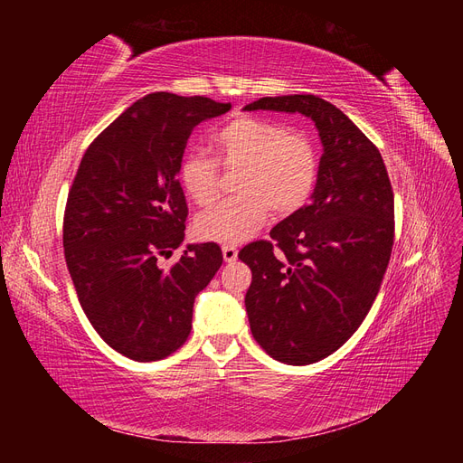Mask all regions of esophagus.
I'll list each match as a JSON object with an SVG mask.
<instances>
[{
    "instance_id": "obj_1",
    "label": "esophagus",
    "mask_w": 463,
    "mask_h": 463,
    "mask_svg": "<svg viewBox=\"0 0 463 463\" xmlns=\"http://www.w3.org/2000/svg\"><path fill=\"white\" fill-rule=\"evenodd\" d=\"M222 255H223V260H226V262H233L237 259L235 245H223L222 247Z\"/></svg>"
}]
</instances>
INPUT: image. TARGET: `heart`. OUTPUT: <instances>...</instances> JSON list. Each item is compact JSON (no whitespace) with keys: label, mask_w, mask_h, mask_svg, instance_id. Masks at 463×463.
Listing matches in <instances>:
<instances>
[{"label":"heart","mask_w":463,"mask_h":463,"mask_svg":"<svg viewBox=\"0 0 463 463\" xmlns=\"http://www.w3.org/2000/svg\"><path fill=\"white\" fill-rule=\"evenodd\" d=\"M213 145L218 162L237 170V194L194 218V235L204 241L241 243L253 237L272 214H293L317 185L318 152L305 133L284 123L241 116L220 128ZM201 150L187 152L179 164V184L197 204L218 194L220 165Z\"/></svg>","instance_id":"heart-1"}]
</instances>
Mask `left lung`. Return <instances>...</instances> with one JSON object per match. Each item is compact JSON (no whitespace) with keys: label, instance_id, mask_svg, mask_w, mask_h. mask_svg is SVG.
<instances>
[{"label":"left lung","instance_id":"left-lung-1","mask_svg":"<svg viewBox=\"0 0 463 463\" xmlns=\"http://www.w3.org/2000/svg\"><path fill=\"white\" fill-rule=\"evenodd\" d=\"M245 111L313 119L322 143L311 203L240 259L253 272L250 332L266 354L311 365L342 347L371 311L394 243V193L381 152L342 109L313 94L266 96Z\"/></svg>","mask_w":463,"mask_h":463}]
</instances>
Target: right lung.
I'll return each mask as SVG.
<instances>
[{
	"instance_id": "1",
	"label": "right lung",
	"mask_w": 463,
	"mask_h": 463,
	"mask_svg": "<svg viewBox=\"0 0 463 463\" xmlns=\"http://www.w3.org/2000/svg\"><path fill=\"white\" fill-rule=\"evenodd\" d=\"M232 104L154 92L94 138L63 218V249L82 311L100 338L133 361H158L185 344L193 305L222 266L216 243H184L187 203L177 174L199 123Z\"/></svg>"
}]
</instances>
